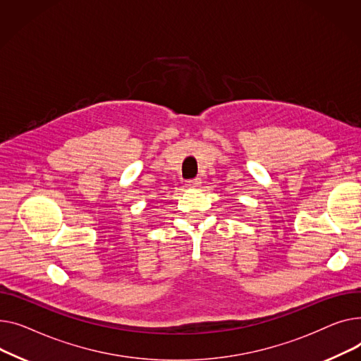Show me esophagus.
Instances as JSON below:
<instances>
[{
  "label": "esophagus",
  "instance_id": "1",
  "mask_svg": "<svg viewBox=\"0 0 361 361\" xmlns=\"http://www.w3.org/2000/svg\"><path fill=\"white\" fill-rule=\"evenodd\" d=\"M186 186L188 188H200L201 186V179L197 178V179H192V180H188Z\"/></svg>",
  "mask_w": 361,
  "mask_h": 361
}]
</instances>
